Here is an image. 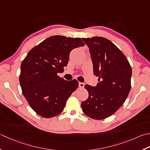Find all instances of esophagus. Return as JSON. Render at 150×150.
<instances>
[{
    "label": "esophagus",
    "mask_w": 150,
    "mask_h": 150,
    "mask_svg": "<svg viewBox=\"0 0 150 150\" xmlns=\"http://www.w3.org/2000/svg\"><path fill=\"white\" fill-rule=\"evenodd\" d=\"M79 86L80 88H83L84 86V83H79Z\"/></svg>",
    "instance_id": "obj_1"
}]
</instances>
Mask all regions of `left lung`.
<instances>
[{
  "instance_id": "8db88e82",
  "label": "left lung",
  "mask_w": 150,
  "mask_h": 150,
  "mask_svg": "<svg viewBox=\"0 0 150 150\" xmlns=\"http://www.w3.org/2000/svg\"><path fill=\"white\" fill-rule=\"evenodd\" d=\"M83 40L89 48L93 74L99 77V83L96 86L85 85L89 96L82 102V109L91 118L103 120L116 112L127 99L131 90V67L122 52L106 38Z\"/></svg>"
}]
</instances>
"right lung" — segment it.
<instances>
[{
  "instance_id": "right-lung-1",
  "label": "right lung",
  "mask_w": 150,
  "mask_h": 150,
  "mask_svg": "<svg viewBox=\"0 0 150 150\" xmlns=\"http://www.w3.org/2000/svg\"><path fill=\"white\" fill-rule=\"evenodd\" d=\"M84 45L79 38L53 36L32 49L22 62L19 82L23 94L40 116L47 118L61 113L77 88V80H64L57 73L67 66L70 52Z\"/></svg>"
}]
</instances>
